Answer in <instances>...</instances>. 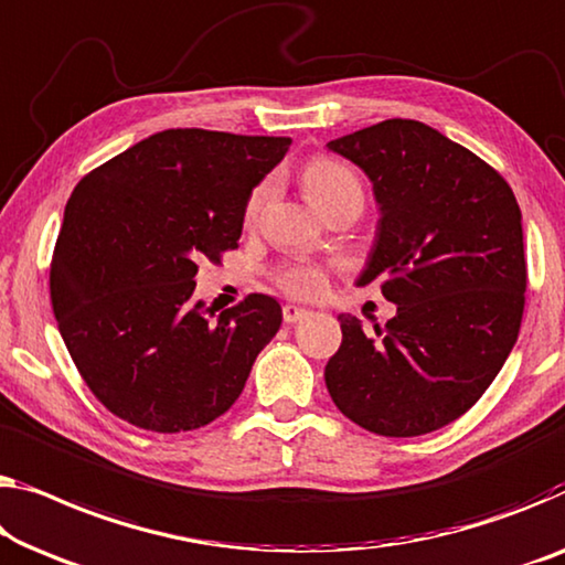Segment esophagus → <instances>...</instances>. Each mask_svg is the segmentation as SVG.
Segmentation results:
<instances>
[{
    "label": "esophagus",
    "instance_id": "34e87169",
    "mask_svg": "<svg viewBox=\"0 0 565 565\" xmlns=\"http://www.w3.org/2000/svg\"><path fill=\"white\" fill-rule=\"evenodd\" d=\"M307 315H309V309H305V307H297V305H286L284 307V322L286 324H297Z\"/></svg>",
    "mask_w": 565,
    "mask_h": 565
}]
</instances>
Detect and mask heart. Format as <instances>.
I'll return each mask as SVG.
<instances>
[{
	"mask_svg": "<svg viewBox=\"0 0 565 565\" xmlns=\"http://www.w3.org/2000/svg\"><path fill=\"white\" fill-rule=\"evenodd\" d=\"M305 188L315 205L322 210H330L332 205L342 200H363V184L360 177L350 170L348 164L332 157H311L305 167ZM274 195V182L260 180L254 190L248 192L246 205H243V223L256 225L264 217L268 202ZM276 284L281 286L286 294L301 299L319 297L327 289V274L315 264H294L281 268L276 274Z\"/></svg>",
	"mask_w": 565,
	"mask_h": 565,
	"instance_id": "b5f03b06",
	"label": "heart"
}]
</instances>
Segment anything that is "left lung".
Listing matches in <instances>:
<instances>
[{"label":"left lung","instance_id":"8db88e82","mask_svg":"<svg viewBox=\"0 0 565 565\" xmlns=\"http://www.w3.org/2000/svg\"><path fill=\"white\" fill-rule=\"evenodd\" d=\"M327 147L373 182L381 221L360 284L381 279L398 307L373 332L337 317L327 391L377 436L436 431L482 398L518 342L527 286L518 200L475 151L414 119Z\"/></svg>","mask_w":565,"mask_h":565}]
</instances>
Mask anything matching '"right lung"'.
Returning <instances> with one entry per match:
<instances>
[{
  "mask_svg": "<svg viewBox=\"0 0 565 565\" xmlns=\"http://www.w3.org/2000/svg\"><path fill=\"white\" fill-rule=\"evenodd\" d=\"M289 145L167 129L75 184L50 299L81 377L126 424L180 434L223 416L279 332L274 297L248 294L215 315L192 294L198 260L238 248L248 192Z\"/></svg>",
  "mask_w": 565,
  "mask_h": 565,
  "instance_id": "obj_1",
  "label": "right lung"
}]
</instances>
